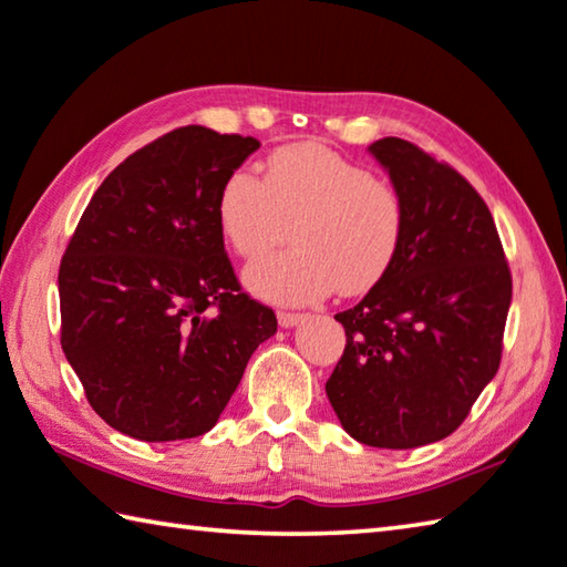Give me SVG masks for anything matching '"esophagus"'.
<instances>
[{
  "mask_svg": "<svg viewBox=\"0 0 567 567\" xmlns=\"http://www.w3.org/2000/svg\"><path fill=\"white\" fill-rule=\"evenodd\" d=\"M302 319H305V315H300V312H285V310L277 312V322H280V327H285V329L297 327Z\"/></svg>",
  "mask_w": 567,
  "mask_h": 567,
  "instance_id": "34e87169",
  "label": "esophagus"
}]
</instances>
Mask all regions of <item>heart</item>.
Masks as SVG:
<instances>
[{
  "instance_id": "heart-1",
  "label": "heart",
  "mask_w": 567,
  "mask_h": 567,
  "mask_svg": "<svg viewBox=\"0 0 567 567\" xmlns=\"http://www.w3.org/2000/svg\"><path fill=\"white\" fill-rule=\"evenodd\" d=\"M215 218L243 260L270 252L292 223L295 248L245 270L257 297L280 305L374 290L406 233V205L394 183L312 141L272 151L260 181L233 171L215 198Z\"/></svg>"
}]
</instances>
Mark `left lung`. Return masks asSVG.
Masks as SVG:
<instances>
[{
    "label": "left lung",
    "instance_id": "obj_1",
    "mask_svg": "<svg viewBox=\"0 0 567 567\" xmlns=\"http://www.w3.org/2000/svg\"><path fill=\"white\" fill-rule=\"evenodd\" d=\"M369 153L404 198V245L334 315L347 344L324 389L359 444L416 449L454 434L496 377L513 280L488 205L458 171L394 136Z\"/></svg>",
    "mask_w": 567,
    "mask_h": 567
}]
</instances>
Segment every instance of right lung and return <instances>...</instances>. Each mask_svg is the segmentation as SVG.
Masks as SVG:
<instances>
[{
	"label": "right lung",
	"mask_w": 567,
	"mask_h": 567,
	"mask_svg": "<svg viewBox=\"0 0 567 567\" xmlns=\"http://www.w3.org/2000/svg\"><path fill=\"white\" fill-rule=\"evenodd\" d=\"M260 141L183 126L109 173L59 267L61 349L91 409L138 441L215 426L277 317L235 277L215 218Z\"/></svg>",
	"instance_id": "add662e5"
}]
</instances>
